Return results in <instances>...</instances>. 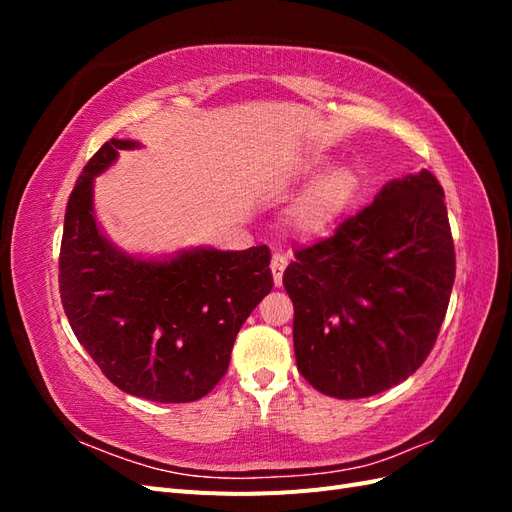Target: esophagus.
Listing matches in <instances>:
<instances>
[{"instance_id": "obj_1", "label": "esophagus", "mask_w": 512, "mask_h": 512, "mask_svg": "<svg viewBox=\"0 0 512 512\" xmlns=\"http://www.w3.org/2000/svg\"><path fill=\"white\" fill-rule=\"evenodd\" d=\"M286 265H288V258L284 254H273V258H271V273H273L275 286H282V275H284Z\"/></svg>"}]
</instances>
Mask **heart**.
Here are the masks:
<instances>
[{"mask_svg":"<svg viewBox=\"0 0 512 512\" xmlns=\"http://www.w3.org/2000/svg\"><path fill=\"white\" fill-rule=\"evenodd\" d=\"M320 166L322 160L316 158L305 166V170L312 173ZM359 185V175L348 164H331L320 170L290 200L284 218L288 230L303 239L327 235L352 207L356 194H359Z\"/></svg>","mask_w":512,"mask_h":512,"instance_id":"b5f03b06","label":"heart"}]
</instances>
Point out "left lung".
Here are the masks:
<instances>
[{"label": "left lung", "mask_w": 512, "mask_h": 512, "mask_svg": "<svg viewBox=\"0 0 512 512\" xmlns=\"http://www.w3.org/2000/svg\"><path fill=\"white\" fill-rule=\"evenodd\" d=\"M284 271L301 376L337 399L404 382L436 344L455 282L444 192L429 170L393 179Z\"/></svg>", "instance_id": "obj_1"}]
</instances>
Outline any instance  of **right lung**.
I'll return each instance as SVG.
<instances>
[{
	"label": "right lung",
	"instance_id": "obj_1",
	"mask_svg": "<svg viewBox=\"0 0 512 512\" xmlns=\"http://www.w3.org/2000/svg\"><path fill=\"white\" fill-rule=\"evenodd\" d=\"M104 143L70 194L59 292L81 346L123 393L160 404L205 397L222 380L235 337L273 288L267 245L194 247L166 258L119 250L96 220L94 181L121 149Z\"/></svg>",
	"mask_w": 512,
	"mask_h": 512
}]
</instances>
